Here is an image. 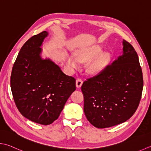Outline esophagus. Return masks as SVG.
Segmentation results:
<instances>
[{
    "mask_svg": "<svg viewBox=\"0 0 151 151\" xmlns=\"http://www.w3.org/2000/svg\"><path fill=\"white\" fill-rule=\"evenodd\" d=\"M82 83H83V81H82V80L81 79V78H78L77 80H76V87H77V88H81Z\"/></svg>",
    "mask_w": 151,
    "mask_h": 151,
    "instance_id": "obj_1",
    "label": "esophagus"
}]
</instances>
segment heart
Returning <instances> with one entry per match:
<instances>
[{
  "label": "heart",
  "instance_id": "heart-1",
  "mask_svg": "<svg viewBox=\"0 0 151 151\" xmlns=\"http://www.w3.org/2000/svg\"><path fill=\"white\" fill-rule=\"evenodd\" d=\"M102 51V47L99 45H95L81 50L77 54V57L73 55L68 56L67 63L70 67L75 69L80 66L81 61L84 62L92 60L101 53ZM111 58V55L110 53H103L96 60L90 62L86 68L88 73L92 75H99L105 69L106 66L110 61Z\"/></svg>",
  "mask_w": 151,
  "mask_h": 151
}]
</instances>
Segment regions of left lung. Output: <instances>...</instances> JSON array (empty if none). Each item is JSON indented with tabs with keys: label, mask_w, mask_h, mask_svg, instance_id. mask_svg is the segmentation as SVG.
Masks as SVG:
<instances>
[{
	"label": "left lung",
	"mask_w": 151,
	"mask_h": 151,
	"mask_svg": "<svg viewBox=\"0 0 151 151\" xmlns=\"http://www.w3.org/2000/svg\"><path fill=\"white\" fill-rule=\"evenodd\" d=\"M122 44V54L82 85L85 115L97 128L126 122L139 104L143 79L138 55L128 42Z\"/></svg>",
	"instance_id": "left-lung-1"
}]
</instances>
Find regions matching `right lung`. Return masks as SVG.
<instances>
[{"mask_svg": "<svg viewBox=\"0 0 151 151\" xmlns=\"http://www.w3.org/2000/svg\"><path fill=\"white\" fill-rule=\"evenodd\" d=\"M48 32L34 35L22 47L10 78L14 100L20 113L32 122L48 125L58 119L76 90V80L64 74L50 59H42L43 41Z\"/></svg>", "mask_w": 151, "mask_h": 151, "instance_id": "right-lung-1", "label": "right lung"}]
</instances>
